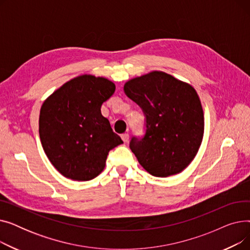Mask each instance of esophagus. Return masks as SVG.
Wrapping results in <instances>:
<instances>
[{
  "label": "esophagus",
  "instance_id": "esophagus-1",
  "mask_svg": "<svg viewBox=\"0 0 250 250\" xmlns=\"http://www.w3.org/2000/svg\"><path fill=\"white\" fill-rule=\"evenodd\" d=\"M122 139H123V141H124L125 143H126V142L128 141V139H129V135H128L127 133L123 134V135H122Z\"/></svg>",
  "mask_w": 250,
  "mask_h": 250
}]
</instances>
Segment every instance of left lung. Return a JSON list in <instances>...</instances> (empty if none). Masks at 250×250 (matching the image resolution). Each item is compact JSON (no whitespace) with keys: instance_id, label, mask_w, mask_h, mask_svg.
<instances>
[{"instance_id":"1","label":"left lung","mask_w":250,"mask_h":250,"mask_svg":"<svg viewBox=\"0 0 250 250\" xmlns=\"http://www.w3.org/2000/svg\"><path fill=\"white\" fill-rule=\"evenodd\" d=\"M146 116V133L133 137L129 148L153 176L167 177L185 170L204 137V111L194 88L160 71L137 77L124 86Z\"/></svg>"}]
</instances>
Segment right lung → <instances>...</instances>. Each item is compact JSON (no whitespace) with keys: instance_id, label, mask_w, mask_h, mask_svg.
<instances>
[{"instance_id":"obj_1","label":"right lung","mask_w":250,"mask_h":250,"mask_svg":"<svg viewBox=\"0 0 250 250\" xmlns=\"http://www.w3.org/2000/svg\"><path fill=\"white\" fill-rule=\"evenodd\" d=\"M115 85L108 79L81 75L48 96L39 113L42 148L64 177L86 181L98 176L111 149L124 142L101 114Z\"/></svg>"}]
</instances>
